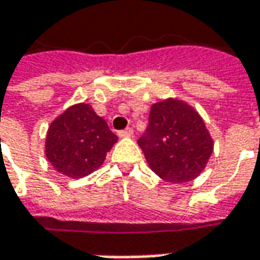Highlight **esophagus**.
<instances>
[{"label":"esophagus","instance_id":"obj_1","mask_svg":"<svg viewBox=\"0 0 260 260\" xmlns=\"http://www.w3.org/2000/svg\"><path fill=\"white\" fill-rule=\"evenodd\" d=\"M132 135H134V131H132V128H126V129L119 131V132H118V137L119 138H131Z\"/></svg>","mask_w":260,"mask_h":260}]
</instances>
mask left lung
Masks as SVG:
<instances>
[{
	"mask_svg": "<svg viewBox=\"0 0 260 260\" xmlns=\"http://www.w3.org/2000/svg\"><path fill=\"white\" fill-rule=\"evenodd\" d=\"M138 145L153 172L172 183L198 178L213 152L204 119L189 104L174 98L151 107L148 128Z\"/></svg>",
	"mask_w": 260,
	"mask_h": 260,
	"instance_id": "obj_1",
	"label": "left lung"
}]
</instances>
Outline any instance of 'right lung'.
I'll use <instances>...</instances> for the list:
<instances>
[{"label":"right lung","instance_id":"add662e5","mask_svg":"<svg viewBox=\"0 0 260 260\" xmlns=\"http://www.w3.org/2000/svg\"><path fill=\"white\" fill-rule=\"evenodd\" d=\"M118 137L89 104H75L49 125L45 156L59 174L79 179L104 164Z\"/></svg>","mask_w":260,"mask_h":260}]
</instances>
